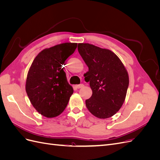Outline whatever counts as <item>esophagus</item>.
Wrapping results in <instances>:
<instances>
[{"instance_id":"34e87169","label":"esophagus","mask_w":160,"mask_h":160,"mask_svg":"<svg viewBox=\"0 0 160 160\" xmlns=\"http://www.w3.org/2000/svg\"><path fill=\"white\" fill-rule=\"evenodd\" d=\"M83 86H84L83 84H79V85H76V88H77V89H80V88H83Z\"/></svg>"}]
</instances>
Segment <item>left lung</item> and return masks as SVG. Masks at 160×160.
Returning <instances> with one entry per match:
<instances>
[{
  "label": "left lung",
  "mask_w": 160,
  "mask_h": 160,
  "mask_svg": "<svg viewBox=\"0 0 160 160\" xmlns=\"http://www.w3.org/2000/svg\"><path fill=\"white\" fill-rule=\"evenodd\" d=\"M78 51L88 65L84 74L92 95L86 107L95 117L109 118L122 108L129 86L127 70L119 57L110 50L89 43H79Z\"/></svg>",
  "instance_id": "1"
}]
</instances>
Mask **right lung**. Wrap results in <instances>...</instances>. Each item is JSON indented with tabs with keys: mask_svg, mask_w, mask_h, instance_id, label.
I'll list each match as a JSON object with an SVG mask.
<instances>
[{
	"mask_svg": "<svg viewBox=\"0 0 160 160\" xmlns=\"http://www.w3.org/2000/svg\"><path fill=\"white\" fill-rule=\"evenodd\" d=\"M77 47V43L65 42L42 50L28 72L27 95L33 107L45 117L59 115L73 93L62 67Z\"/></svg>",
	"mask_w": 160,
	"mask_h": 160,
	"instance_id": "right-lung-1",
	"label": "right lung"
}]
</instances>
